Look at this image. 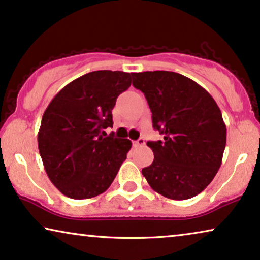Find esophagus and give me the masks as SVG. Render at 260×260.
<instances>
[{"label": "esophagus", "instance_id": "1", "mask_svg": "<svg viewBox=\"0 0 260 260\" xmlns=\"http://www.w3.org/2000/svg\"><path fill=\"white\" fill-rule=\"evenodd\" d=\"M133 145H134V147H142V146L145 145V139L144 138L138 139L137 141L133 142Z\"/></svg>", "mask_w": 260, "mask_h": 260}]
</instances>
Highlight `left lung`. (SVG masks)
I'll use <instances>...</instances> for the list:
<instances>
[{
    "label": "left lung",
    "instance_id": "left-lung-1",
    "mask_svg": "<svg viewBox=\"0 0 260 260\" xmlns=\"http://www.w3.org/2000/svg\"><path fill=\"white\" fill-rule=\"evenodd\" d=\"M145 94L154 129L164 140L148 141L154 153L142 175L156 193L173 200L193 198L217 174L226 146L220 108L206 89L174 72L133 73Z\"/></svg>",
    "mask_w": 260,
    "mask_h": 260
}]
</instances>
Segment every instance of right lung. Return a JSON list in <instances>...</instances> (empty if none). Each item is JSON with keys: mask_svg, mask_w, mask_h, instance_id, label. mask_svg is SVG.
<instances>
[{"mask_svg": "<svg viewBox=\"0 0 260 260\" xmlns=\"http://www.w3.org/2000/svg\"><path fill=\"white\" fill-rule=\"evenodd\" d=\"M131 83L129 73H87L64 86L46 108L39 152L47 175L63 196L94 198L114 180L132 142L104 129L113 127L116 98Z\"/></svg>", "mask_w": 260, "mask_h": 260, "instance_id": "1", "label": "right lung"}]
</instances>
